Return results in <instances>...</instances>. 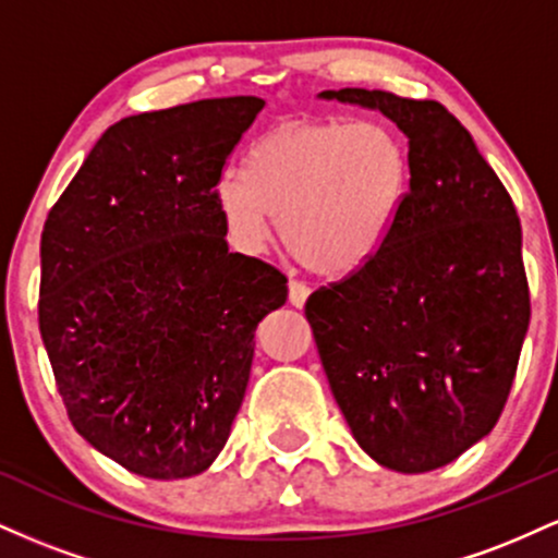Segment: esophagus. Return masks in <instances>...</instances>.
Here are the masks:
<instances>
[{"mask_svg":"<svg viewBox=\"0 0 558 558\" xmlns=\"http://www.w3.org/2000/svg\"><path fill=\"white\" fill-rule=\"evenodd\" d=\"M306 299H310V286L299 283V280H291V283H288V301L301 310V306L306 304Z\"/></svg>","mask_w":558,"mask_h":558,"instance_id":"obj_1","label":"esophagus"}]
</instances>
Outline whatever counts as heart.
<instances>
[{
    "instance_id": "obj_1",
    "label": "heart",
    "mask_w": 558,
    "mask_h": 558,
    "mask_svg": "<svg viewBox=\"0 0 558 558\" xmlns=\"http://www.w3.org/2000/svg\"><path fill=\"white\" fill-rule=\"evenodd\" d=\"M409 189V151L375 120H306L262 133L241 178L217 185L228 235L257 254L275 233L306 270L343 278L375 259Z\"/></svg>"
}]
</instances>
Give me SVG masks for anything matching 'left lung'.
Returning a JSON list of instances; mask_svg holds the SVG:
<instances>
[{"label": "left lung", "instance_id": "8db88e82", "mask_svg": "<svg viewBox=\"0 0 558 558\" xmlns=\"http://www.w3.org/2000/svg\"><path fill=\"white\" fill-rule=\"evenodd\" d=\"M407 133L409 191L380 252L306 299L319 360L356 444L396 472H430L501 417L530 288L509 191L433 99L341 88Z\"/></svg>", "mask_w": 558, "mask_h": 558}]
</instances>
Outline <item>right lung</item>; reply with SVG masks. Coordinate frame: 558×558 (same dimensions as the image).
Masks as SVG:
<instances>
[{"mask_svg":"<svg viewBox=\"0 0 558 558\" xmlns=\"http://www.w3.org/2000/svg\"><path fill=\"white\" fill-rule=\"evenodd\" d=\"M259 96L202 99L107 128L41 233L38 328L68 417L151 480L191 477L226 446L254 330L286 275L228 252L217 183Z\"/></svg>","mask_w":558,"mask_h":558,"instance_id":"obj_1","label":"right lung"}]
</instances>
